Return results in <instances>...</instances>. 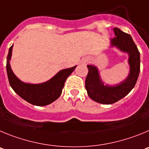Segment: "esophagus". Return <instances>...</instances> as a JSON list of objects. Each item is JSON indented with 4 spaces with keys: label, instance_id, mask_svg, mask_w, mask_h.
Wrapping results in <instances>:
<instances>
[{
    "label": "esophagus",
    "instance_id": "1",
    "mask_svg": "<svg viewBox=\"0 0 149 149\" xmlns=\"http://www.w3.org/2000/svg\"><path fill=\"white\" fill-rule=\"evenodd\" d=\"M88 59H84V62H88Z\"/></svg>",
    "mask_w": 149,
    "mask_h": 149
}]
</instances>
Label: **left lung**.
<instances>
[{
	"label": "left lung",
	"instance_id": "obj_1",
	"mask_svg": "<svg viewBox=\"0 0 149 149\" xmlns=\"http://www.w3.org/2000/svg\"><path fill=\"white\" fill-rule=\"evenodd\" d=\"M113 32L116 36L111 39V47L128 53L129 74L122 82L111 86L104 84L96 66H87L88 73L85 79V88L91 100L101 104H113L128 94L135 86L140 70V52L131 36L116 27L113 28Z\"/></svg>",
	"mask_w": 149,
	"mask_h": 149
}]
</instances>
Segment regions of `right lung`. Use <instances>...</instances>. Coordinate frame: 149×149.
I'll return each mask as SVG.
<instances>
[{"mask_svg": "<svg viewBox=\"0 0 149 149\" xmlns=\"http://www.w3.org/2000/svg\"><path fill=\"white\" fill-rule=\"evenodd\" d=\"M13 45L9 49L6 58V72L10 86L14 91L27 102L37 106H45L53 102L61 96L67 78L76 68H67L60 70L48 81L40 84H29L21 81L12 70L10 59Z\"/></svg>", "mask_w": 149, "mask_h": 149, "instance_id": "obj_1", "label": "right lung"}]
</instances>
